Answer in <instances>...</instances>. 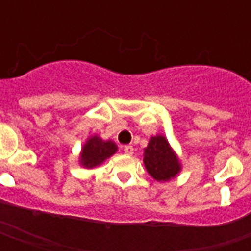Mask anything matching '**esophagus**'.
Masks as SVG:
<instances>
[{
	"label": "esophagus",
	"instance_id": "esophagus-1",
	"mask_svg": "<svg viewBox=\"0 0 251 251\" xmlns=\"http://www.w3.org/2000/svg\"><path fill=\"white\" fill-rule=\"evenodd\" d=\"M124 152H125L126 155H133L134 147L133 146H125V147H124Z\"/></svg>",
	"mask_w": 251,
	"mask_h": 251
}]
</instances>
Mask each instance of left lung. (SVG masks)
I'll list each match as a JSON object with an SVG mask.
<instances>
[{"instance_id": "obj_1", "label": "left lung", "mask_w": 251, "mask_h": 251, "mask_svg": "<svg viewBox=\"0 0 251 251\" xmlns=\"http://www.w3.org/2000/svg\"><path fill=\"white\" fill-rule=\"evenodd\" d=\"M145 165L147 172L157 181H168L179 172V164L175 152L161 135L152 137L145 150Z\"/></svg>"}]
</instances>
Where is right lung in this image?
<instances>
[{"label": "right lung", "mask_w": 251, "mask_h": 251, "mask_svg": "<svg viewBox=\"0 0 251 251\" xmlns=\"http://www.w3.org/2000/svg\"><path fill=\"white\" fill-rule=\"evenodd\" d=\"M117 151V146L112 141L104 142L99 137H92L87 141L82 150V164L92 168L101 164L102 161L112 156Z\"/></svg>", "instance_id": "right-lung-1"}]
</instances>
